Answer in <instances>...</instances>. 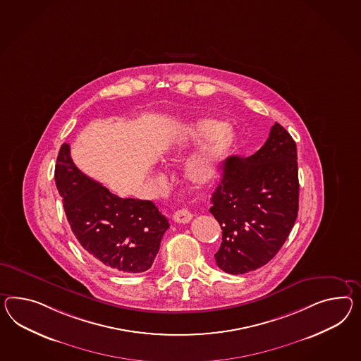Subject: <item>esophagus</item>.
Segmentation results:
<instances>
[{"label":"esophagus","mask_w":361,"mask_h":361,"mask_svg":"<svg viewBox=\"0 0 361 361\" xmlns=\"http://www.w3.org/2000/svg\"><path fill=\"white\" fill-rule=\"evenodd\" d=\"M192 217H194V214L191 212H188L187 209H179V211H176V212L174 213L173 220H174V222H178V224H187V222H190L192 220Z\"/></svg>","instance_id":"esophagus-1"}]
</instances>
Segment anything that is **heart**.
<instances>
[{
  "label": "heart",
  "mask_w": 361,
  "mask_h": 361,
  "mask_svg": "<svg viewBox=\"0 0 361 361\" xmlns=\"http://www.w3.org/2000/svg\"><path fill=\"white\" fill-rule=\"evenodd\" d=\"M237 141L229 124L214 119H197L171 124L164 144L167 150H185L199 145L185 165V178L196 187L212 185L221 174L224 162Z\"/></svg>",
  "instance_id": "b5f03b06"
}]
</instances>
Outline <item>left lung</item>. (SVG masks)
I'll list each match as a JSON object with an SVG mask.
<instances>
[{
  "mask_svg": "<svg viewBox=\"0 0 361 361\" xmlns=\"http://www.w3.org/2000/svg\"><path fill=\"white\" fill-rule=\"evenodd\" d=\"M298 191L296 142L279 123L255 154L226 158L209 209L222 231L217 266L242 275L267 264L295 225Z\"/></svg>",
  "mask_w": 361,
  "mask_h": 361,
  "instance_id": "left-lung-1",
  "label": "left lung"
}]
</instances>
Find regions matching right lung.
I'll return each mask as SVG.
<instances>
[{
  "label": "right lung",
  "instance_id": "1",
  "mask_svg": "<svg viewBox=\"0 0 361 361\" xmlns=\"http://www.w3.org/2000/svg\"><path fill=\"white\" fill-rule=\"evenodd\" d=\"M56 187L65 214L83 250L121 274L152 267L169 221L150 200L123 199L73 164L69 144H63L55 167Z\"/></svg>",
  "mask_w": 361,
  "mask_h": 361
}]
</instances>
